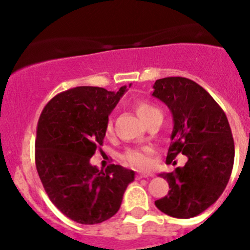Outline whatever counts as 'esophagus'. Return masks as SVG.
Instances as JSON below:
<instances>
[{
    "label": "esophagus",
    "instance_id": "obj_1",
    "mask_svg": "<svg viewBox=\"0 0 250 250\" xmlns=\"http://www.w3.org/2000/svg\"><path fill=\"white\" fill-rule=\"evenodd\" d=\"M148 176H152V175H151V174L138 173L137 175H135V179H137V180H140V179H144V178H148Z\"/></svg>",
    "mask_w": 250,
    "mask_h": 250
}]
</instances>
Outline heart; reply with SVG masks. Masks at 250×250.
<instances>
[{
	"label": "heart",
	"instance_id": "1",
	"mask_svg": "<svg viewBox=\"0 0 250 250\" xmlns=\"http://www.w3.org/2000/svg\"><path fill=\"white\" fill-rule=\"evenodd\" d=\"M134 109L137 111L138 116L145 123L148 122L151 118L156 117V116H162L161 115V111L157 107L146 102L135 103ZM112 121L109 120L106 122V125H105V134L111 135L112 134ZM151 152H152V150L150 147H147V146L127 148L125 151V153L122 155V160L133 168H137V169H147L151 166Z\"/></svg>",
	"mask_w": 250,
	"mask_h": 250
}]
</instances>
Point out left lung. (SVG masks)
<instances>
[{
	"instance_id": "8db88e82",
	"label": "left lung",
	"mask_w": 250,
	"mask_h": 250,
	"mask_svg": "<svg viewBox=\"0 0 250 250\" xmlns=\"http://www.w3.org/2000/svg\"><path fill=\"white\" fill-rule=\"evenodd\" d=\"M152 95L173 115L167 163L179 153L188 157L184 167L161 174L170 190L155 204L174 218H193L216 202L231 176L234 143L228 117L211 95L188 78L157 80Z\"/></svg>"
}]
</instances>
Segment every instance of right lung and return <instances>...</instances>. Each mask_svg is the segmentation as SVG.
Masks as SVG:
<instances>
[{"label":"right lung","mask_w":250,"mask_h":250,"mask_svg":"<svg viewBox=\"0 0 250 250\" xmlns=\"http://www.w3.org/2000/svg\"><path fill=\"white\" fill-rule=\"evenodd\" d=\"M125 92L71 88L47 103L39 118L35 162L44 191L64 215L94 225L115 215L134 172L120 165L99 170L90 157L103 145L110 112Z\"/></svg>","instance_id":"right-lung-1"}]
</instances>
